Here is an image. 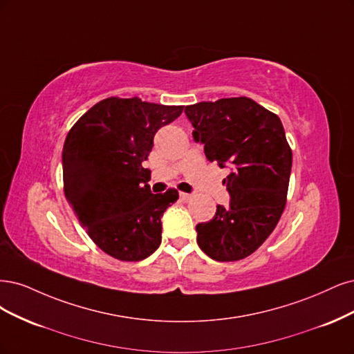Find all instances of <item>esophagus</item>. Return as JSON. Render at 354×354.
<instances>
[{
  "instance_id": "obj_1",
  "label": "esophagus",
  "mask_w": 354,
  "mask_h": 354,
  "mask_svg": "<svg viewBox=\"0 0 354 354\" xmlns=\"http://www.w3.org/2000/svg\"><path fill=\"white\" fill-rule=\"evenodd\" d=\"M191 194H187V192H179V198L182 200V201H188V200H191Z\"/></svg>"
}]
</instances>
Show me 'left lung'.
<instances>
[{"label":"left lung","mask_w":354,"mask_h":354,"mask_svg":"<svg viewBox=\"0 0 354 354\" xmlns=\"http://www.w3.org/2000/svg\"><path fill=\"white\" fill-rule=\"evenodd\" d=\"M185 115L207 160L231 169L230 206L196 226L197 243L213 260H241L266 241L287 203L292 153L281 119L247 97L197 102Z\"/></svg>","instance_id":"obj_1"}]
</instances>
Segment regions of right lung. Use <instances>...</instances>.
<instances>
[{
  "mask_svg": "<svg viewBox=\"0 0 354 354\" xmlns=\"http://www.w3.org/2000/svg\"><path fill=\"white\" fill-rule=\"evenodd\" d=\"M184 106L110 97L91 107L66 136L64 196L89 238L109 256L138 261L162 243V216L179 194H153L148 158L156 132Z\"/></svg>",
  "mask_w": 354,
  "mask_h": 354,
  "instance_id": "1",
  "label": "right lung"
}]
</instances>
